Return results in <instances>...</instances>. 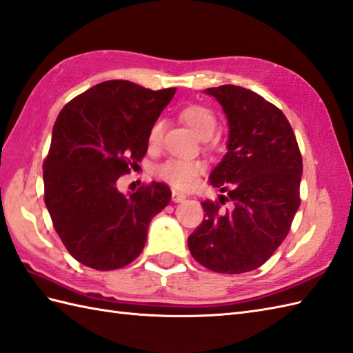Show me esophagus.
Listing matches in <instances>:
<instances>
[{"instance_id": "1", "label": "esophagus", "mask_w": 353, "mask_h": 353, "mask_svg": "<svg viewBox=\"0 0 353 353\" xmlns=\"http://www.w3.org/2000/svg\"><path fill=\"white\" fill-rule=\"evenodd\" d=\"M173 201L174 203H182V201H185L186 200V195L185 194H182V192H179V191H173Z\"/></svg>"}]
</instances>
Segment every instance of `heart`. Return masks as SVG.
<instances>
[{"label":"heart","instance_id":"heart-1","mask_svg":"<svg viewBox=\"0 0 353 353\" xmlns=\"http://www.w3.org/2000/svg\"><path fill=\"white\" fill-rule=\"evenodd\" d=\"M180 119H182L188 126H190L194 134L201 138L208 139L212 137L216 129V117L206 106L201 105H190L180 111ZM163 132V120H158L152 126L149 132V143L152 145L158 144ZM204 171V163L201 161H185V159H168L157 168V174L159 179L165 180L170 185H173L179 190H188L191 188L196 177Z\"/></svg>","mask_w":353,"mask_h":353}]
</instances>
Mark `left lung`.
Returning <instances> with one entry per match:
<instances>
[{
    "instance_id": "left-lung-1",
    "label": "left lung",
    "mask_w": 353,
    "mask_h": 353,
    "mask_svg": "<svg viewBox=\"0 0 353 353\" xmlns=\"http://www.w3.org/2000/svg\"><path fill=\"white\" fill-rule=\"evenodd\" d=\"M204 93L223 106L228 125L227 152L209 176L227 196L201 203L206 216L188 247L214 272H250L280 247L299 209V147L283 111L260 94L232 84ZM225 201L232 208L224 211Z\"/></svg>"
}]
</instances>
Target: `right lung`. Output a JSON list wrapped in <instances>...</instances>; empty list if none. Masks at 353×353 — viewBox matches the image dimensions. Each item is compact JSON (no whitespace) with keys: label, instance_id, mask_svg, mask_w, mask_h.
<instances>
[{"label":"right lung","instance_id":"right-lung-1","mask_svg":"<svg viewBox=\"0 0 353 353\" xmlns=\"http://www.w3.org/2000/svg\"><path fill=\"white\" fill-rule=\"evenodd\" d=\"M174 93L105 81L72 99L57 117L43 163L45 204L79 263L112 270L141 254L150 221L170 203L171 191L152 182L123 194L117 180L145 154L150 129Z\"/></svg>","mask_w":353,"mask_h":353}]
</instances>
